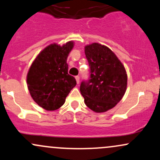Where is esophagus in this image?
I'll return each mask as SVG.
<instances>
[{
  "label": "esophagus",
  "instance_id": "esophagus-1",
  "mask_svg": "<svg viewBox=\"0 0 160 160\" xmlns=\"http://www.w3.org/2000/svg\"><path fill=\"white\" fill-rule=\"evenodd\" d=\"M75 79H76L77 84H79V83H80V77H79V76L75 77Z\"/></svg>",
  "mask_w": 160,
  "mask_h": 160
}]
</instances>
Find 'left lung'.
I'll list each match as a JSON object with an SVG mask.
<instances>
[{
    "label": "left lung",
    "instance_id": "obj_1",
    "mask_svg": "<svg viewBox=\"0 0 160 160\" xmlns=\"http://www.w3.org/2000/svg\"><path fill=\"white\" fill-rule=\"evenodd\" d=\"M84 52L91 74L89 81L82 82L80 93L89 109L96 113L106 112L114 108L126 93V68L115 53L101 43L86 45Z\"/></svg>",
    "mask_w": 160,
    "mask_h": 160
}]
</instances>
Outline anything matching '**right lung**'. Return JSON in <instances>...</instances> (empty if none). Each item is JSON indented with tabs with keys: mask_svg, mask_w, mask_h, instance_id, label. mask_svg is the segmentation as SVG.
Listing matches in <instances>:
<instances>
[{
	"mask_svg": "<svg viewBox=\"0 0 160 160\" xmlns=\"http://www.w3.org/2000/svg\"><path fill=\"white\" fill-rule=\"evenodd\" d=\"M74 42L62 46L51 43L36 56L27 74V86L33 100L47 111H56L76 86V80L68 74L67 58Z\"/></svg>",
	"mask_w": 160,
	"mask_h": 160,
	"instance_id": "add662e5",
	"label": "right lung"
}]
</instances>
